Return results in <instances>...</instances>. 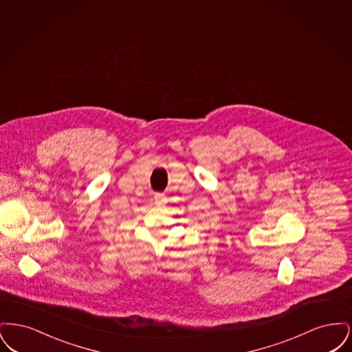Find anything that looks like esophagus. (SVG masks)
<instances>
[{
	"instance_id": "1",
	"label": "esophagus",
	"mask_w": 352,
	"mask_h": 352,
	"mask_svg": "<svg viewBox=\"0 0 352 352\" xmlns=\"http://www.w3.org/2000/svg\"><path fill=\"white\" fill-rule=\"evenodd\" d=\"M154 201H155V203H158V204H165L166 203V197L162 192H157L154 195Z\"/></svg>"
}]
</instances>
